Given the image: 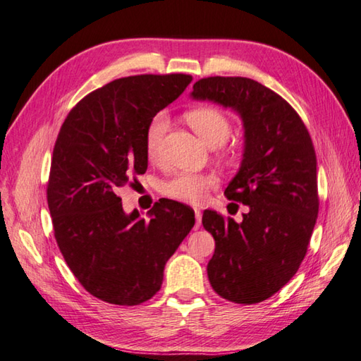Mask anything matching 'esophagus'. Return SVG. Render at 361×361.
Returning a JSON list of instances; mask_svg holds the SVG:
<instances>
[{
    "instance_id": "obj_1",
    "label": "esophagus",
    "mask_w": 361,
    "mask_h": 361,
    "mask_svg": "<svg viewBox=\"0 0 361 361\" xmlns=\"http://www.w3.org/2000/svg\"><path fill=\"white\" fill-rule=\"evenodd\" d=\"M195 216H196V226H195V228H199V226H201V221H202V214H201V212L197 210H195Z\"/></svg>"
}]
</instances>
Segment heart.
I'll use <instances>...</instances> for the list:
<instances>
[{
	"mask_svg": "<svg viewBox=\"0 0 361 361\" xmlns=\"http://www.w3.org/2000/svg\"><path fill=\"white\" fill-rule=\"evenodd\" d=\"M187 122L193 128L205 145L219 147L226 143L231 133V125L227 116L213 106H202L187 113ZM170 125L165 113H157L149 120L145 133V151L149 160H159L162 154L164 137ZM216 185V178L212 174L179 173L168 179L162 185V193L170 199L185 204H202L208 191Z\"/></svg>",
	"mask_w": 361,
	"mask_h": 361,
	"instance_id": "1",
	"label": "heart"
}]
</instances>
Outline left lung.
<instances>
[{"mask_svg": "<svg viewBox=\"0 0 361 361\" xmlns=\"http://www.w3.org/2000/svg\"><path fill=\"white\" fill-rule=\"evenodd\" d=\"M191 97L231 108L244 125L241 168L226 196L248 212L243 222L204 212L216 245L208 279L228 301L261 302L290 281L307 252L319 205L314 143L289 103L252 78H201Z\"/></svg>", "mask_w": 361, "mask_h": 361, "instance_id": "left-lung-1", "label": "left lung"}]
</instances>
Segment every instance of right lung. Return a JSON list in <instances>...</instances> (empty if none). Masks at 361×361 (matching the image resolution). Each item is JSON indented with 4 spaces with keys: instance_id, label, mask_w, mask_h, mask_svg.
<instances>
[{
    "instance_id": "add662e5",
    "label": "right lung",
    "mask_w": 361,
    "mask_h": 361,
    "mask_svg": "<svg viewBox=\"0 0 361 361\" xmlns=\"http://www.w3.org/2000/svg\"><path fill=\"white\" fill-rule=\"evenodd\" d=\"M187 74L117 78L71 109L55 142L47 205L71 271L95 298L137 306L159 292L166 261L195 226L188 205L164 199L126 214L117 191L148 168L149 120L185 91Z\"/></svg>"
}]
</instances>
